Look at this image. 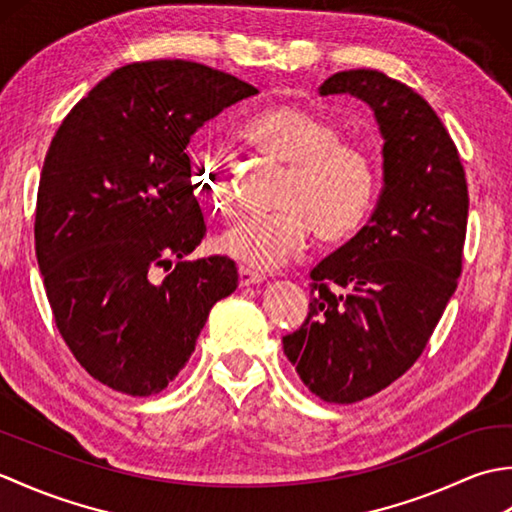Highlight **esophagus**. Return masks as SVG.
<instances>
[{"instance_id": "34e87169", "label": "esophagus", "mask_w": 512, "mask_h": 512, "mask_svg": "<svg viewBox=\"0 0 512 512\" xmlns=\"http://www.w3.org/2000/svg\"><path fill=\"white\" fill-rule=\"evenodd\" d=\"M264 281V275L255 273V270L250 268H239V286H255V284H262Z\"/></svg>"}]
</instances>
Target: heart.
<instances>
[{"instance_id": "heart-1", "label": "heart", "mask_w": 512, "mask_h": 512, "mask_svg": "<svg viewBox=\"0 0 512 512\" xmlns=\"http://www.w3.org/2000/svg\"><path fill=\"white\" fill-rule=\"evenodd\" d=\"M244 136L288 165L277 195L279 209L248 215L217 237V250L253 268H277L295 259L314 231L336 242L356 231L374 195L367 149L339 136L330 118L301 107H270L250 118ZM193 193L213 211L233 215L239 195L226 162L213 149L191 156Z\"/></svg>"}]
</instances>
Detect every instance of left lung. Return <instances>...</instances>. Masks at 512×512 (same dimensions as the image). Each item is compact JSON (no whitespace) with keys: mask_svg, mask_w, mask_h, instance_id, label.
I'll use <instances>...</instances> for the list:
<instances>
[{"mask_svg":"<svg viewBox=\"0 0 512 512\" xmlns=\"http://www.w3.org/2000/svg\"><path fill=\"white\" fill-rule=\"evenodd\" d=\"M321 96L352 94L383 136V189L367 224L312 268L310 312L284 354L312 394L352 405L418 361L458 288L469 217L464 167L438 114L378 70H345Z\"/></svg>","mask_w":512,"mask_h":512,"instance_id":"obj_1","label":"left lung"}]
</instances>
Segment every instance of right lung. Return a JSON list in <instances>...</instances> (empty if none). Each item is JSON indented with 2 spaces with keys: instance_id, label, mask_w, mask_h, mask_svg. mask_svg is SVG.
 <instances>
[{
  "instance_id": "add662e5",
  "label": "right lung",
  "mask_w": 512,
  "mask_h": 512,
  "mask_svg": "<svg viewBox=\"0 0 512 512\" xmlns=\"http://www.w3.org/2000/svg\"><path fill=\"white\" fill-rule=\"evenodd\" d=\"M255 94L202 63H129L54 134L37 193V262L63 341L99 383L158 394L187 365L211 308L237 288L233 259L184 262L206 233L187 145ZM158 267L172 273L158 280Z\"/></svg>"
}]
</instances>
